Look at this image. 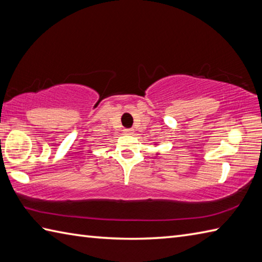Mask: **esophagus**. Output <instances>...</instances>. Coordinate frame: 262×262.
<instances>
[{"label": "esophagus", "instance_id": "obj_1", "mask_svg": "<svg viewBox=\"0 0 262 262\" xmlns=\"http://www.w3.org/2000/svg\"><path fill=\"white\" fill-rule=\"evenodd\" d=\"M124 133L127 135H132L134 134V129H133V128H126V129H124Z\"/></svg>", "mask_w": 262, "mask_h": 262}]
</instances>
